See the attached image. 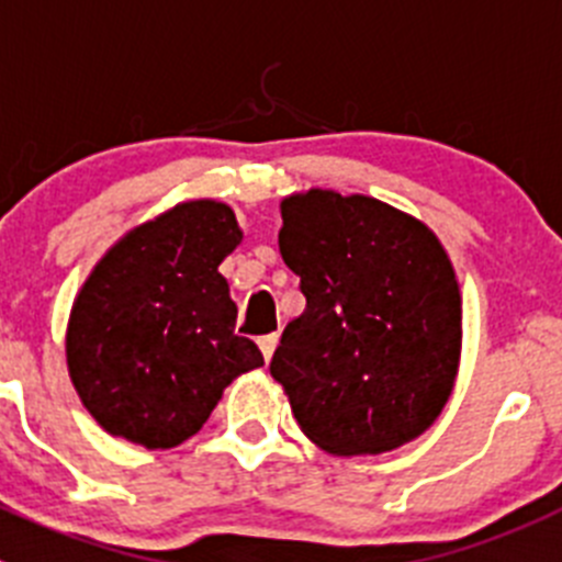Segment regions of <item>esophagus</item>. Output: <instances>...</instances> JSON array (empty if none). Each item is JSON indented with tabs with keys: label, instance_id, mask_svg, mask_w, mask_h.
<instances>
[{
	"label": "esophagus",
	"instance_id": "34e87169",
	"mask_svg": "<svg viewBox=\"0 0 562 562\" xmlns=\"http://www.w3.org/2000/svg\"><path fill=\"white\" fill-rule=\"evenodd\" d=\"M257 344H260L262 358H266V363H269L271 356H274V350H277V344H280V336H277V333H269V336L257 338Z\"/></svg>",
	"mask_w": 562,
	"mask_h": 562
}]
</instances>
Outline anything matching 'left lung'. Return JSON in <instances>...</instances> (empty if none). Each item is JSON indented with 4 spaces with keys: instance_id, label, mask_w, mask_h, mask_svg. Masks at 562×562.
Here are the masks:
<instances>
[{
    "instance_id": "left-lung-1",
    "label": "left lung",
    "mask_w": 562,
    "mask_h": 562,
    "mask_svg": "<svg viewBox=\"0 0 562 562\" xmlns=\"http://www.w3.org/2000/svg\"><path fill=\"white\" fill-rule=\"evenodd\" d=\"M280 255L305 311L271 378L302 434L336 457L386 453L434 426L462 356V293L439 237L372 195L282 199Z\"/></svg>"
}]
</instances>
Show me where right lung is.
Returning <instances> with one entry per match:
<instances>
[{
    "mask_svg": "<svg viewBox=\"0 0 562 562\" xmlns=\"http://www.w3.org/2000/svg\"><path fill=\"white\" fill-rule=\"evenodd\" d=\"M244 240L232 206L193 199L125 232L69 311L67 367L86 412L111 437L176 448L201 431L224 389L262 367L237 336L218 266Z\"/></svg>",
    "mask_w": 562,
    "mask_h": 562,
    "instance_id": "right-lung-1",
    "label": "right lung"
}]
</instances>
